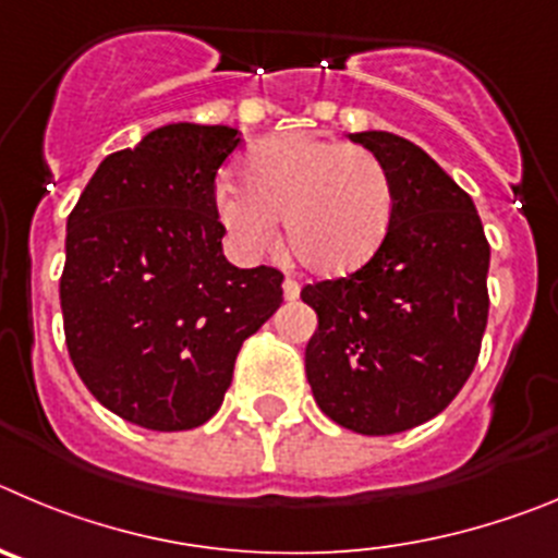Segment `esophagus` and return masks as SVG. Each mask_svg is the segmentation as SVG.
<instances>
[{
	"label": "esophagus",
	"mask_w": 558,
	"mask_h": 558,
	"mask_svg": "<svg viewBox=\"0 0 558 558\" xmlns=\"http://www.w3.org/2000/svg\"><path fill=\"white\" fill-rule=\"evenodd\" d=\"M283 298L286 300H298L300 298V283L294 278L283 280Z\"/></svg>",
	"instance_id": "1"
}]
</instances>
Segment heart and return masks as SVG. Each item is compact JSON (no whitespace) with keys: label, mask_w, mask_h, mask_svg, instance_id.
<instances>
[{"label":"heart","mask_w":558,"mask_h":558,"mask_svg":"<svg viewBox=\"0 0 558 558\" xmlns=\"http://www.w3.org/2000/svg\"><path fill=\"white\" fill-rule=\"evenodd\" d=\"M244 183L225 180L217 214L244 253H264L283 219L286 244L316 275H348L378 253L395 214V183L384 160L314 133H283L255 144Z\"/></svg>","instance_id":"1"}]
</instances>
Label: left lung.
Instances as JSON below:
<instances>
[{"mask_svg":"<svg viewBox=\"0 0 558 558\" xmlns=\"http://www.w3.org/2000/svg\"><path fill=\"white\" fill-rule=\"evenodd\" d=\"M395 183L378 253L300 298L319 328L305 348L316 405L364 436L403 434L448 409L473 375L489 316V242L464 189L400 135H350Z\"/></svg>","mask_w":558,"mask_h":558,"instance_id":"8db88e82","label":"left lung"}]
</instances>
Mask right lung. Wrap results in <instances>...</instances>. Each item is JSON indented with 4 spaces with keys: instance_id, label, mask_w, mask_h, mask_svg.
Segmentation results:
<instances>
[{
    "instance_id": "obj_1",
    "label": "right lung",
    "mask_w": 558,
    "mask_h": 558,
    "mask_svg": "<svg viewBox=\"0 0 558 558\" xmlns=\"http://www.w3.org/2000/svg\"><path fill=\"white\" fill-rule=\"evenodd\" d=\"M233 128L167 124L108 155L66 222L69 359L108 411L149 430L208 423L244 339L283 303V272L222 255L217 172Z\"/></svg>"
}]
</instances>
